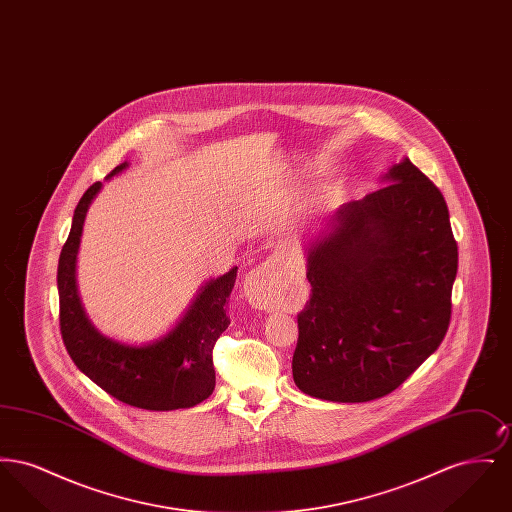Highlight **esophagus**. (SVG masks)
<instances>
[{"label":"esophagus","instance_id":"34e87169","mask_svg":"<svg viewBox=\"0 0 512 512\" xmlns=\"http://www.w3.org/2000/svg\"><path fill=\"white\" fill-rule=\"evenodd\" d=\"M280 257H270L265 265L253 268L245 276L244 293L251 307L261 311H272L280 299Z\"/></svg>","mask_w":512,"mask_h":512}]
</instances>
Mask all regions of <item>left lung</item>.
<instances>
[{"instance_id":"1","label":"left lung","mask_w":512,"mask_h":512,"mask_svg":"<svg viewBox=\"0 0 512 512\" xmlns=\"http://www.w3.org/2000/svg\"><path fill=\"white\" fill-rule=\"evenodd\" d=\"M305 251L311 299L297 315L295 386L334 403L388 395L449 328L459 251L443 195L405 157Z\"/></svg>"}]
</instances>
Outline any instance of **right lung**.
Returning a JSON list of instances; mask_svg holds the SVG:
<instances>
[{"label": "right lung", "mask_w": 512, "mask_h": 512, "mask_svg": "<svg viewBox=\"0 0 512 512\" xmlns=\"http://www.w3.org/2000/svg\"><path fill=\"white\" fill-rule=\"evenodd\" d=\"M126 169L128 163L124 161L107 180ZM99 190L101 182H96L80 197L71 234L59 257V324L65 347L74 365L126 405L146 411L190 409L215 390L213 347L230 324L224 305L234 288L238 267L205 282L188 311L159 340L130 345L103 336L86 317L76 288L80 236Z\"/></svg>", "instance_id": "1"}]
</instances>
